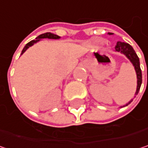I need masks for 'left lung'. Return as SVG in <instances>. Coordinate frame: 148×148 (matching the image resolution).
<instances>
[{
    "mask_svg": "<svg viewBox=\"0 0 148 148\" xmlns=\"http://www.w3.org/2000/svg\"><path fill=\"white\" fill-rule=\"evenodd\" d=\"M109 34L111 35L112 33H109ZM115 49H116V51L123 53L130 60V62L133 63L134 69L136 71V74H137V89H136V92H135V95H137L139 91H140V85H141V82H142V75H141V70H140V68L139 57L137 56L136 53L134 52L132 46L130 45L129 44L123 43H123L122 42H117L116 47H115ZM130 102H132V100ZM130 102L129 103H130ZM128 104H126V105H128Z\"/></svg>",
    "mask_w": 148,
    "mask_h": 148,
    "instance_id": "8db88e82",
    "label": "left lung"
}]
</instances>
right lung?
Here are the masks:
<instances>
[{"label":"right lung","instance_id":"add662e5","mask_svg":"<svg viewBox=\"0 0 148 148\" xmlns=\"http://www.w3.org/2000/svg\"><path fill=\"white\" fill-rule=\"evenodd\" d=\"M41 38H53V39H58V38H60V37L57 36V35H55V34H53V33H50V32H46V33H44V34H41V35H39L38 38H36L35 40H32L31 42H29L27 45H25V46L24 47V49H23L21 54H23L29 47H31L32 45H33L35 43H37V42H38L39 40H41Z\"/></svg>","mask_w":148,"mask_h":148}]
</instances>
